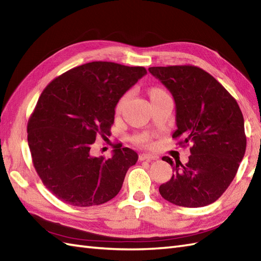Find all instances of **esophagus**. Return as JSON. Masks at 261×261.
Instances as JSON below:
<instances>
[{"label":"esophagus","instance_id":"1","mask_svg":"<svg viewBox=\"0 0 261 261\" xmlns=\"http://www.w3.org/2000/svg\"><path fill=\"white\" fill-rule=\"evenodd\" d=\"M139 160L140 161H144V160H146V161H151V160H156V156L148 154V153H141V154L139 155Z\"/></svg>","mask_w":261,"mask_h":261}]
</instances>
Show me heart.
Returning a JSON list of instances; mask_svg holds the SVG:
<instances>
[{"label": "heart", "instance_id": "b5f03b06", "mask_svg": "<svg viewBox=\"0 0 261 261\" xmlns=\"http://www.w3.org/2000/svg\"><path fill=\"white\" fill-rule=\"evenodd\" d=\"M164 92H165L164 90L160 89V88H153V89L150 90V97H154V96H156V95H160V93H164ZM126 96H128V95H124L121 99L119 100V102H118V105H117V109H120V107H121V105L124 102V100H125ZM149 141H150V139H149L148 137H139V138L137 139V142H138L139 144H142V145L149 144Z\"/></svg>", "mask_w": 261, "mask_h": 261}]
</instances>
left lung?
Returning <instances> with one entry per match:
<instances>
[{"mask_svg":"<svg viewBox=\"0 0 261 261\" xmlns=\"http://www.w3.org/2000/svg\"><path fill=\"white\" fill-rule=\"evenodd\" d=\"M170 90L176 107L173 139L191 145L189 162H173L174 174L159 188L170 203L202 207L217 200L235 177L245 155L246 135L237 101L208 72L192 65L150 67Z\"/></svg>","mask_w":261,"mask_h":261,"instance_id":"left-lung-1","label":"left lung"}]
</instances>
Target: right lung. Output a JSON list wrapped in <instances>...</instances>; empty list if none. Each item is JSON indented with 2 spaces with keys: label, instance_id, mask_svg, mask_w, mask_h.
<instances>
[{
  "label": "right lung",
  "instance_id": "add662e5",
  "mask_svg": "<svg viewBox=\"0 0 261 261\" xmlns=\"http://www.w3.org/2000/svg\"><path fill=\"white\" fill-rule=\"evenodd\" d=\"M146 73L144 67L92 62L75 67L43 90L28 123L33 164L43 184L72 206L103 204L121 190L137 152L116 145L110 159L92 156L98 136H110L115 108Z\"/></svg>",
  "mask_w": 261,
  "mask_h": 261
}]
</instances>
